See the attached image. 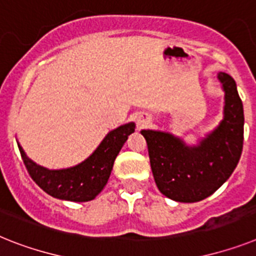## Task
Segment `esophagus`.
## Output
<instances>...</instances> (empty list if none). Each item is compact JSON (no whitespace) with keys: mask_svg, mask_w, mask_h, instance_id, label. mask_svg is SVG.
Segmentation results:
<instances>
[{"mask_svg":"<svg viewBox=\"0 0 256 256\" xmlns=\"http://www.w3.org/2000/svg\"><path fill=\"white\" fill-rule=\"evenodd\" d=\"M146 123V122H142V120H138V124H140V126H144V124Z\"/></svg>","mask_w":256,"mask_h":256,"instance_id":"esophagus-1","label":"esophagus"}]
</instances>
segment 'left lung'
<instances>
[{"label":"left lung","instance_id":"8db88e82","mask_svg":"<svg viewBox=\"0 0 256 256\" xmlns=\"http://www.w3.org/2000/svg\"><path fill=\"white\" fill-rule=\"evenodd\" d=\"M225 116L199 146L187 148L168 133L141 130L148 144L150 168L158 190L168 199L195 202L210 196L229 179L244 148V106L237 85L221 72Z\"/></svg>","mask_w":256,"mask_h":256}]
</instances>
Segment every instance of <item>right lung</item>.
<instances>
[{
  "label": "right lung",
  "mask_w": 256,
  "mask_h": 256,
  "mask_svg": "<svg viewBox=\"0 0 256 256\" xmlns=\"http://www.w3.org/2000/svg\"><path fill=\"white\" fill-rule=\"evenodd\" d=\"M132 132H134L133 123L111 130L86 161L65 170L42 168L27 158L20 145L18 148L30 176L44 192L61 200L90 202L106 186L116 156Z\"/></svg>",
  "instance_id": "obj_1"
}]
</instances>
